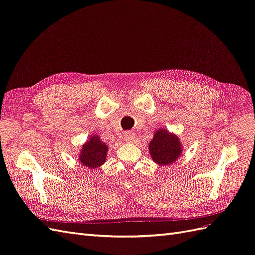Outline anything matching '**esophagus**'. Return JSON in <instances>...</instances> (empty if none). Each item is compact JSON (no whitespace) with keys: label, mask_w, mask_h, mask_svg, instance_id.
Masks as SVG:
<instances>
[{"label":"esophagus","mask_w":255,"mask_h":255,"mask_svg":"<svg viewBox=\"0 0 255 255\" xmlns=\"http://www.w3.org/2000/svg\"><path fill=\"white\" fill-rule=\"evenodd\" d=\"M126 140L128 142H132L135 139V134L133 132H126L125 133Z\"/></svg>","instance_id":"esophagus-1"}]
</instances>
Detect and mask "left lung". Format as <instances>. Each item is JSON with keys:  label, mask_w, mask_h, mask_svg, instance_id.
Instances as JSON below:
<instances>
[{"label": "left lung", "mask_w": 255, "mask_h": 255, "mask_svg": "<svg viewBox=\"0 0 255 255\" xmlns=\"http://www.w3.org/2000/svg\"><path fill=\"white\" fill-rule=\"evenodd\" d=\"M148 146L151 158L159 166L171 165L183 151L180 138L163 128L154 130L153 139Z\"/></svg>", "instance_id": "8db88e82"}]
</instances>
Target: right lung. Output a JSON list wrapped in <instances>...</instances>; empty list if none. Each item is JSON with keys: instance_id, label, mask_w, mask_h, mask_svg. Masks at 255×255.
<instances>
[{"instance_id": "right-lung-1", "label": "right lung", "mask_w": 255, "mask_h": 255, "mask_svg": "<svg viewBox=\"0 0 255 255\" xmlns=\"http://www.w3.org/2000/svg\"><path fill=\"white\" fill-rule=\"evenodd\" d=\"M109 145L103 142L99 135L89 136L80 151V163L88 169H97L101 167L106 160Z\"/></svg>"}]
</instances>
